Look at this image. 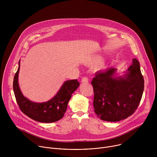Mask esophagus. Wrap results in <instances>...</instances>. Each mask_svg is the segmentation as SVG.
I'll return each instance as SVG.
<instances>
[{
    "mask_svg": "<svg viewBox=\"0 0 157 157\" xmlns=\"http://www.w3.org/2000/svg\"><path fill=\"white\" fill-rule=\"evenodd\" d=\"M81 82H88V78L86 76L82 77V78L81 79Z\"/></svg>",
    "mask_w": 157,
    "mask_h": 157,
    "instance_id": "esophagus-1",
    "label": "esophagus"
}]
</instances>
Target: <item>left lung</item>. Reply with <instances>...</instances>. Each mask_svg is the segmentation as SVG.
<instances>
[{"mask_svg":"<svg viewBox=\"0 0 157 157\" xmlns=\"http://www.w3.org/2000/svg\"><path fill=\"white\" fill-rule=\"evenodd\" d=\"M116 70L111 68L97 72L91 81L94 112L105 121L118 122L132 115L139 105L144 89V79L137 59H133L124 77H113Z\"/></svg>","mask_w":157,"mask_h":157,"instance_id":"left-lung-1","label":"left lung"}]
</instances>
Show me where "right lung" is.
I'll return each mask as SVG.
<instances>
[{
    "mask_svg": "<svg viewBox=\"0 0 157 157\" xmlns=\"http://www.w3.org/2000/svg\"><path fill=\"white\" fill-rule=\"evenodd\" d=\"M19 66L13 82L15 97L20 109L30 119L44 123L54 122L64 116L72 94L79 85L77 79L66 81L56 95L50 101L43 103H35L29 101L21 94L18 84Z\"/></svg>",
    "mask_w": 157,
    "mask_h": 157,
    "instance_id": "right-lung-1",
    "label": "right lung"
}]
</instances>
